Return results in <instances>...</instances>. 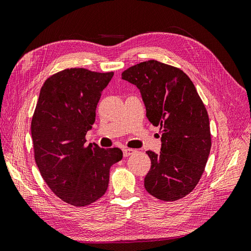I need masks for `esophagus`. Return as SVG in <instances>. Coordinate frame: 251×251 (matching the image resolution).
Returning a JSON list of instances; mask_svg holds the SVG:
<instances>
[{
    "mask_svg": "<svg viewBox=\"0 0 251 251\" xmlns=\"http://www.w3.org/2000/svg\"><path fill=\"white\" fill-rule=\"evenodd\" d=\"M135 150H133V149H124V156L125 157H128V156H131V155H133L134 153H135Z\"/></svg>",
    "mask_w": 251,
    "mask_h": 251,
    "instance_id": "34e87169",
    "label": "esophagus"
}]
</instances>
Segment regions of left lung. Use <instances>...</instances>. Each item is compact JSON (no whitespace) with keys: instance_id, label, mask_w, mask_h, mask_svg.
<instances>
[{"instance_id":"1","label":"left lung","mask_w":251,"mask_h":251,"mask_svg":"<svg viewBox=\"0 0 251 251\" xmlns=\"http://www.w3.org/2000/svg\"><path fill=\"white\" fill-rule=\"evenodd\" d=\"M121 78L138 88L148 119L162 131L160 151H147L144 187L162 201L183 198L198 184L211 147L208 115L193 81L157 60L130 67Z\"/></svg>"}]
</instances>
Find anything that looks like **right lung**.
I'll return each instance as SVG.
<instances>
[{
  "instance_id": "1",
  "label": "right lung",
  "mask_w": 251,
  "mask_h": 251,
  "mask_svg": "<svg viewBox=\"0 0 251 251\" xmlns=\"http://www.w3.org/2000/svg\"><path fill=\"white\" fill-rule=\"evenodd\" d=\"M113 75L71 68L52 75L41 89L31 123L35 162L51 191L74 206L101 198L111 166L123 159L118 148L85 146Z\"/></svg>"
}]
</instances>
